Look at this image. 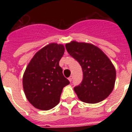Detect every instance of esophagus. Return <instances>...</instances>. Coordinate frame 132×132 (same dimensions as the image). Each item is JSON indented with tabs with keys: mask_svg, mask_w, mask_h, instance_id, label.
I'll list each match as a JSON object with an SVG mask.
<instances>
[{
	"mask_svg": "<svg viewBox=\"0 0 132 132\" xmlns=\"http://www.w3.org/2000/svg\"><path fill=\"white\" fill-rule=\"evenodd\" d=\"M72 79H73V76H70L69 77V80L70 82H71Z\"/></svg>",
	"mask_w": 132,
	"mask_h": 132,
	"instance_id": "34e87169",
	"label": "esophagus"
}]
</instances>
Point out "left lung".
<instances>
[{
  "mask_svg": "<svg viewBox=\"0 0 132 132\" xmlns=\"http://www.w3.org/2000/svg\"><path fill=\"white\" fill-rule=\"evenodd\" d=\"M65 47L82 67V82L74 88L79 100L95 104L106 98L114 89L116 76L115 67L106 55L88 43L72 41Z\"/></svg>",
  "mask_w": 132,
  "mask_h": 132,
  "instance_id": "obj_1",
  "label": "left lung"
}]
</instances>
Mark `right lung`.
<instances>
[{"mask_svg": "<svg viewBox=\"0 0 132 132\" xmlns=\"http://www.w3.org/2000/svg\"><path fill=\"white\" fill-rule=\"evenodd\" d=\"M65 47L52 43L39 50L27 66L23 75V88L28 101L42 110L59 104L63 88L70 83L59 66Z\"/></svg>", "mask_w": 132, "mask_h": 132, "instance_id": "obj_1", "label": "right lung"}]
</instances>
